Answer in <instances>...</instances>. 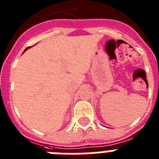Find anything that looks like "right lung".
<instances>
[{
  "label": "right lung",
  "mask_w": 159,
  "mask_h": 159,
  "mask_svg": "<svg viewBox=\"0 0 159 159\" xmlns=\"http://www.w3.org/2000/svg\"><path fill=\"white\" fill-rule=\"evenodd\" d=\"M30 48V47H28V48H26V49H28V48ZM26 50H25V51H26Z\"/></svg>",
  "instance_id": "right-lung-1"
}]
</instances>
